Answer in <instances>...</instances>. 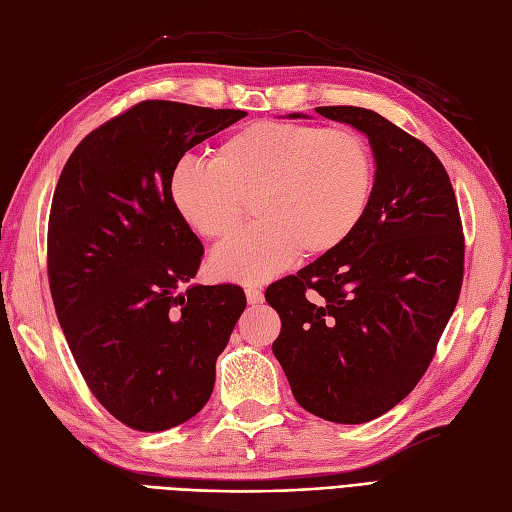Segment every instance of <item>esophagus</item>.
I'll return each mask as SVG.
<instances>
[{
    "label": "esophagus",
    "instance_id": "esophagus-1",
    "mask_svg": "<svg viewBox=\"0 0 512 512\" xmlns=\"http://www.w3.org/2000/svg\"><path fill=\"white\" fill-rule=\"evenodd\" d=\"M245 295H247V303H252V306L262 303V299H265V295H262V290L258 286H245Z\"/></svg>",
    "mask_w": 512,
    "mask_h": 512
}]
</instances>
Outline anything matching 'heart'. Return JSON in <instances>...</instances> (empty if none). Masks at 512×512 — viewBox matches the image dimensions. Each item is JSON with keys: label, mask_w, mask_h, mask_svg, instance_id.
I'll use <instances>...</instances> for the list:
<instances>
[{"label": "heart", "mask_w": 512, "mask_h": 512, "mask_svg": "<svg viewBox=\"0 0 512 512\" xmlns=\"http://www.w3.org/2000/svg\"><path fill=\"white\" fill-rule=\"evenodd\" d=\"M372 187L375 157L364 135L271 120L228 135L209 165L178 161L168 178L174 211L202 239H226L254 200L260 224L211 256L215 275L239 282L267 280L299 254L336 252L362 224Z\"/></svg>", "instance_id": "obj_1"}]
</instances>
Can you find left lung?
I'll use <instances>...</instances> for the list:
<instances>
[{
  "label": "left lung",
  "instance_id": "8db88e82",
  "mask_svg": "<svg viewBox=\"0 0 512 512\" xmlns=\"http://www.w3.org/2000/svg\"><path fill=\"white\" fill-rule=\"evenodd\" d=\"M316 112L368 135L375 187L347 243L267 288L282 321L273 355L303 409L362 424L398 405L433 362L461 295L463 224L424 142L372 109Z\"/></svg>",
  "mask_w": 512,
  "mask_h": 512
}]
</instances>
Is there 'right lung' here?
<instances>
[{"label":"right lung","mask_w":512,"mask_h":512,"mask_svg":"<svg viewBox=\"0 0 512 512\" xmlns=\"http://www.w3.org/2000/svg\"><path fill=\"white\" fill-rule=\"evenodd\" d=\"M247 116L142 101L88 133L55 185L47 273L81 377L116 420L159 433L215 385L217 355L245 310L237 284L181 288L204 247L168 196L187 150Z\"/></svg>","instance_id":"add662e5"}]
</instances>
